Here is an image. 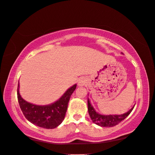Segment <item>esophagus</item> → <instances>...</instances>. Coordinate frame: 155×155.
I'll return each mask as SVG.
<instances>
[{"label": "esophagus", "instance_id": "obj_1", "mask_svg": "<svg viewBox=\"0 0 155 155\" xmlns=\"http://www.w3.org/2000/svg\"><path fill=\"white\" fill-rule=\"evenodd\" d=\"M85 83H86V80L83 78H80V79L78 80V85L80 86V87H82V86L84 85Z\"/></svg>", "mask_w": 155, "mask_h": 155}]
</instances>
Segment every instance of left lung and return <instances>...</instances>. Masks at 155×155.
I'll use <instances>...</instances> for the list:
<instances>
[{
	"label": "left lung",
	"mask_w": 155,
	"mask_h": 155,
	"mask_svg": "<svg viewBox=\"0 0 155 155\" xmlns=\"http://www.w3.org/2000/svg\"><path fill=\"white\" fill-rule=\"evenodd\" d=\"M134 106L130 110L121 115H101L96 112L95 108L91 105L89 99L88 98V111L91 120L93 123L101 127H113L117 125L121 121L127 117L132 110H133Z\"/></svg>",
	"instance_id": "obj_1"
}]
</instances>
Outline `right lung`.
I'll list each match as a JSON object with an SVG mask.
<instances>
[{
    "mask_svg": "<svg viewBox=\"0 0 155 155\" xmlns=\"http://www.w3.org/2000/svg\"><path fill=\"white\" fill-rule=\"evenodd\" d=\"M77 84H74L63 94L59 100L48 105H35L27 102L20 96L19 82L18 86V100L22 113L27 120L34 125L43 128H56L64 120L68 103Z\"/></svg>",
    "mask_w": 155,
    "mask_h": 155,
    "instance_id": "add662e5",
    "label": "right lung"
}]
</instances>
